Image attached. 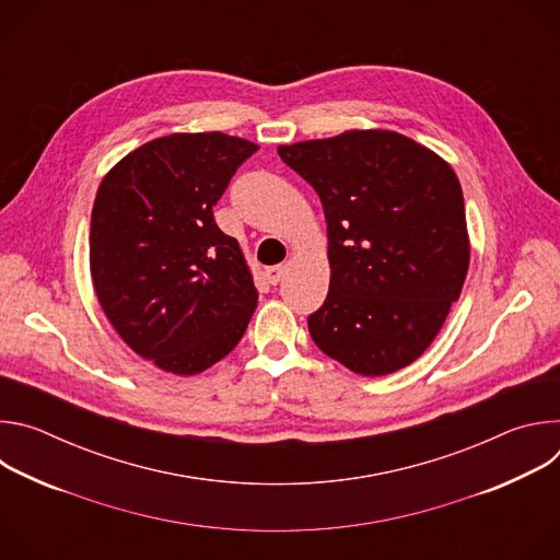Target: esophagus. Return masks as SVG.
Returning a JSON list of instances; mask_svg holds the SVG:
<instances>
[{
  "mask_svg": "<svg viewBox=\"0 0 560 560\" xmlns=\"http://www.w3.org/2000/svg\"><path fill=\"white\" fill-rule=\"evenodd\" d=\"M283 275H285V268H283V266H272V268L266 270V279H268V283H272V285H277V283L283 279Z\"/></svg>",
  "mask_w": 560,
  "mask_h": 560,
  "instance_id": "1",
  "label": "esophagus"
}]
</instances>
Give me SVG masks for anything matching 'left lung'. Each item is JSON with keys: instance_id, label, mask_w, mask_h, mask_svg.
<instances>
[{"instance_id": "obj_1", "label": "left lung", "mask_w": 560, "mask_h": 560, "mask_svg": "<svg viewBox=\"0 0 560 560\" xmlns=\"http://www.w3.org/2000/svg\"><path fill=\"white\" fill-rule=\"evenodd\" d=\"M318 195L328 223L330 290L310 337L361 376L417 361L445 324L469 268L456 173L394 130H346L279 145Z\"/></svg>"}]
</instances>
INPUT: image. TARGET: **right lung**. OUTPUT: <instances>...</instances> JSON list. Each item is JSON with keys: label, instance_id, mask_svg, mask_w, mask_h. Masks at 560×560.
<instances>
[{"label": "right lung", "instance_id": "add662e5", "mask_svg": "<svg viewBox=\"0 0 560 560\" xmlns=\"http://www.w3.org/2000/svg\"><path fill=\"white\" fill-rule=\"evenodd\" d=\"M259 145L214 132L156 137L117 162L91 217V277L110 326L159 370L192 376L242 341L259 292L212 217Z\"/></svg>", "mask_w": 560, "mask_h": 560}]
</instances>
